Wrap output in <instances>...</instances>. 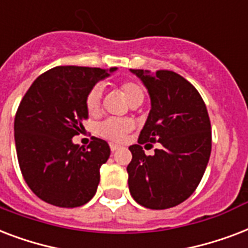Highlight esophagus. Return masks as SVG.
I'll list each match as a JSON object with an SVG mask.
<instances>
[{
	"mask_svg": "<svg viewBox=\"0 0 248 248\" xmlns=\"http://www.w3.org/2000/svg\"><path fill=\"white\" fill-rule=\"evenodd\" d=\"M110 149H111V151H116L120 149V146L115 145V143H110Z\"/></svg>",
	"mask_w": 248,
	"mask_h": 248,
	"instance_id": "34e87169",
	"label": "esophagus"
}]
</instances>
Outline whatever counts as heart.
<instances>
[{"mask_svg":"<svg viewBox=\"0 0 248 248\" xmlns=\"http://www.w3.org/2000/svg\"><path fill=\"white\" fill-rule=\"evenodd\" d=\"M119 90L124 94L130 105L142 102L145 98V93L141 86L134 81H124L119 85ZM102 89L99 86H94L85 98V107L88 114L94 116L101 111L102 106ZM133 122L129 119H107L105 122L99 123L95 126V133L101 137L110 140L114 142H120L124 140L126 134L133 129Z\"/></svg>","mask_w":248,"mask_h":248,"instance_id":"obj_1","label":"heart"}]
</instances>
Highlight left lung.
Returning a JSON list of instances; mask_svg holds the SVG:
<instances>
[{"instance_id":"8db88e82","label":"left lung","mask_w":248,"mask_h":248,"mask_svg":"<svg viewBox=\"0 0 248 248\" xmlns=\"http://www.w3.org/2000/svg\"><path fill=\"white\" fill-rule=\"evenodd\" d=\"M147 89L151 110L138 143L129 146L130 195L138 204L166 210L186 201L202 180L211 155V123L201 94L173 71L130 70ZM162 145L147 157L140 145Z\"/></svg>"}]
</instances>
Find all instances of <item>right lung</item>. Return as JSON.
<instances>
[{
	"label": "right lung",
	"instance_id": "add662e5",
	"mask_svg": "<svg viewBox=\"0 0 248 248\" xmlns=\"http://www.w3.org/2000/svg\"><path fill=\"white\" fill-rule=\"evenodd\" d=\"M116 70L54 67L40 75L23 97L14 122L16 155L27 185L44 202L74 208L94 197L110 146L93 137L85 149L72 137L89 118L88 93Z\"/></svg>",
	"mask_w": 248,
	"mask_h": 248
}]
</instances>
